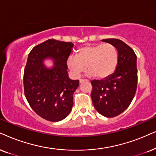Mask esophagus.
Wrapping results in <instances>:
<instances>
[{"mask_svg":"<svg viewBox=\"0 0 156 156\" xmlns=\"http://www.w3.org/2000/svg\"><path fill=\"white\" fill-rule=\"evenodd\" d=\"M83 81H88V80H86V79H80V80H79L80 83H81L83 82Z\"/></svg>","mask_w":156,"mask_h":156,"instance_id":"obj_1","label":"esophagus"}]
</instances>
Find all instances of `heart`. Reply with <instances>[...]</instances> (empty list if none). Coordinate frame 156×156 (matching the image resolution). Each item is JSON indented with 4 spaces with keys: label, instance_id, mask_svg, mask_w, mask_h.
<instances>
[{
    "label": "heart",
    "instance_id": "heart-1",
    "mask_svg": "<svg viewBox=\"0 0 156 156\" xmlns=\"http://www.w3.org/2000/svg\"><path fill=\"white\" fill-rule=\"evenodd\" d=\"M118 62V53L109 43L86 46L78 50L77 56L71 55L67 61L68 68L76 78H79L88 68V76L96 75L104 78L113 73Z\"/></svg>",
    "mask_w": 156,
    "mask_h": 156
}]
</instances>
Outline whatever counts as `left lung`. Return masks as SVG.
<instances>
[{"mask_svg": "<svg viewBox=\"0 0 156 156\" xmlns=\"http://www.w3.org/2000/svg\"><path fill=\"white\" fill-rule=\"evenodd\" d=\"M118 52L116 70L103 80H92L90 96L95 109L106 117L122 113L133 101L137 84V56L130 47L117 39H102Z\"/></svg>", "mask_w": 156, "mask_h": 156, "instance_id": "obj_1", "label": "left lung"}]
</instances>
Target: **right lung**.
Here are the masks:
<instances>
[{"instance_id": "1", "label": "right lung", "mask_w": 156, "mask_h": 156, "mask_svg": "<svg viewBox=\"0 0 156 156\" xmlns=\"http://www.w3.org/2000/svg\"><path fill=\"white\" fill-rule=\"evenodd\" d=\"M73 44L48 39L29 52L23 74V88L27 101L43 119L59 122L68 117L73 105V94L79 80L69 78L67 71L69 55ZM51 58L54 66L43 65Z\"/></svg>"}]
</instances>
